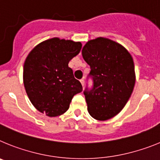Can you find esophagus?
Wrapping results in <instances>:
<instances>
[{
	"label": "esophagus",
	"instance_id": "34e87169",
	"mask_svg": "<svg viewBox=\"0 0 160 160\" xmlns=\"http://www.w3.org/2000/svg\"><path fill=\"white\" fill-rule=\"evenodd\" d=\"M80 82L82 83V87H84V85H85V80H84V78H82L81 80H80Z\"/></svg>",
	"mask_w": 160,
	"mask_h": 160
}]
</instances>
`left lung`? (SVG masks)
<instances>
[{
  "instance_id": "1",
  "label": "left lung",
  "mask_w": 160,
  "mask_h": 160,
  "mask_svg": "<svg viewBox=\"0 0 160 160\" xmlns=\"http://www.w3.org/2000/svg\"><path fill=\"white\" fill-rule=\"evenodd\" d=\"M90 66L93 87L84 93L90 116L100 121L118 114L128 102L135 83L131 55L121 45L107 38L89 41L82 50Z\"/></svg>"
}]
</instances>
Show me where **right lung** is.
<instances>
[{"instance_id": "add662e5", "label": "right lung", "mask_w": 160, "mask_h": 160, "mask_svg": "<svg viewBox=\"0 0 160 160\" xmlns=\"http://www.w3.org/2000/svg\"><path fill=\"white\" fill-rule=\"evenodd\" d=\"M82 49L81 42L52 38L36 46L24 64L23 81L29 100L49 117L67 111L73 97L82 91L69 62Z\"/></svg>"}]
</instances>
